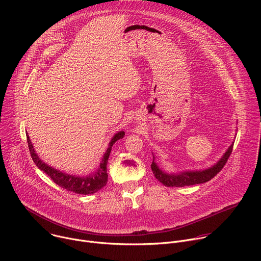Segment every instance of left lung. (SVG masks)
<instances>
[{
	"label": "left lung",
	"instance_id": "left-lung-1",
	"mask_svg": "<svg viewBox=\"0 0 261 261\" xmlns=\"http://www.w3.org/2000/svg\"><path fill=\"white\" fill-rule=\"evenodd\" d=\"M233 143L228 147V150L223 155V157L212 167L203 170H193V171H182L178 173H167L163 171L157 163L155 162V157L153 155V162L151 164L152 171L155 177L162 182L166 187H185V186H191L196 184H202L212 179L221 169L226 164L231 152Z\"/></svg>",
	"mask_w": 261,
	"mask_h": 261
}]
</instances>
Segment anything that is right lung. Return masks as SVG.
Here are the masks:
<instances>
[{
    "label": "right lung",
    "mask_w": 261,
    "mask_h": 261,
    "mask_svg": "<svg viewBox=\"0 0 261 261\" xmlns=\"http://www.w3.org/2000/svg\"><path fill=\"white\" fill-rule=\"evenodd\" d=\"M124 135H125V132L120 131L113 137V139L110 140V142L108 144L107 150H106L97 170H95L94 172H92L89 175H84V176L68 174V173L62 172V171L55 169L54 167L47 165L38 157V155L36 154L28 133H27V141L29 144L31 157L37 167L41 169L42 171H44L57 185H59L60 187H62L63 189H66L67 191L74 192L77 194L88 195V194H93V193L98 192L106 185L107 177H108L106 167H107L109 154L111 152V147H113V145L116 143V141L123 138Z\"/></svg>",
    "instance_id": "add662e5"
}]
</instances>
